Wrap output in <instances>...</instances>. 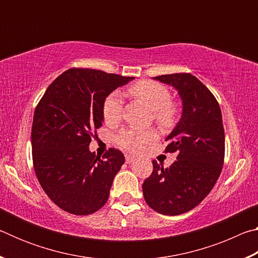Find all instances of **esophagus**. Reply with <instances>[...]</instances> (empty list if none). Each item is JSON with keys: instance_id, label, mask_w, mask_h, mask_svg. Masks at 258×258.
Returning <instances> with one entry per match:
<instances>
[{"instance_id": "34e87169", "label": "esophagus", "mask_w": 258, "mask_h": 258, "mask_svg": "<svg viewBox=\"0 0 258 258\" xmlns=\"http://www.w3.org/2000/svg\"><path fill=\"white\" fill-rule=\"evenodd\" d=\"M134 160H135V157L130 156V155H126V156H125V161H126V163H127V164L133 163Z\"/></svg>"}]
</instances>
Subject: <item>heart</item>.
I'll return each mask as SVG.
<instances>
[{
  "label": "heart",
  "mask_w": 258,
  "mask_h": 258,
  "mask_svg": "<svg viewBox=\"0 0 258 258\" xmlns=\"http://www.w3.org/2000/svg\"><path fill=\"white\" fill-rule=\"evenodd\" d=\"M128 92L134 98L141 100L154 111V117L161 127H171L176 123L180 108L171 101V92L167 87L154 81H140L130 86ZM123 100L118 92L108 95L103 102L102 113L108 125H116L123 118ZM158 135L152 128H126L116 137V143L121 149L131 152H140L147 145L156 141Z\"/></svg>",
  "instance_id": "obj_1"
}]
</instances>
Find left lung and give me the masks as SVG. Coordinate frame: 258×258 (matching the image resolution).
Wrapping results in <instances>:
<instances>
[{"mask_svg": "<svg viewBox=\"0 0 258 258\" xmlns=\"http://www.w3.org/2000/svg\"><path fill=\"white\" fill-rule=\"evenodd\" d=\"M172 85L182 99V117L166 138L165 152L176 160L154 171L142 185L148 206L164 215H180L199 205L215 185L224 163L225 137L220 104L197 77L187 73L154 77Z\"/></svg>", "mask_w": 258, "mask_h": 258, "instance_id": "obj_1", "label": "left lung"}]
</instances>
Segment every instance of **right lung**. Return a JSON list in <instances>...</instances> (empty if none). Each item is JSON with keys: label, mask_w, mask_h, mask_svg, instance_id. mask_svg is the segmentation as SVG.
Instances as JSON below:
<instances>
[{"label": "right lung", "mask_w": 258, "mask_h": 258, "mask_svg": "<svg viewBox=\"0 0 258 258\" xmlns=\"http://www.w3.org/2000/svg\"><path fill=\"white\" fill-rule=\"evenodd\" d=\"M133 78L97 69H68L51 83L36 106L34 171L47 197L63 211L89 215L107 203L124 155L110 148L100 159L89 146L102 125L104 100Z\"/></svg>", "instance_id": "obj_1"}]
</instances>
